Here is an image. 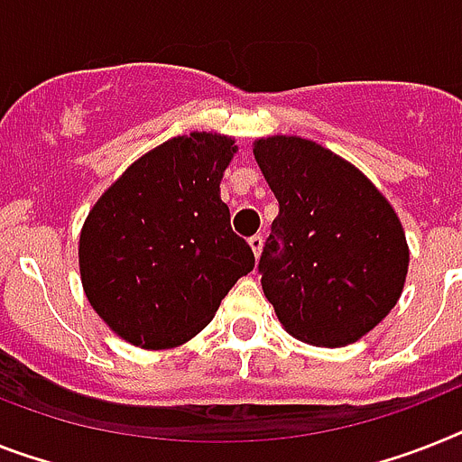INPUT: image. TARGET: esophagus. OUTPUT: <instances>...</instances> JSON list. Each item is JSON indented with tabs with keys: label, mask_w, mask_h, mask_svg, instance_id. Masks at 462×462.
Returning <instances> with one entry per match:
<instances>
[{
	"label": "esophagus",
	"mask_w": 462,
	"mask_h": 462,
	"mask_svg": "<svg viewBox=\"0 0 462 462\" xmlns=\"http://www.w3.org/2000/svg\"><path fill=\"white\" fill-rule=\"evenodd\" d=\"M247 243H250V247H253L254 257H259V254H262V245H264V238H262V236H253Z\"/></svg>",
	"instance_id": "esophagus-1"
}]
</instances>
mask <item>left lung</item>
Listing matches in <instances>:
<instances>
[{
  "label": "left lung",
  "mask_w": 462,
  "mask_h": 462,
  "mask_svg": "<svg viewBox=\"0 0 462 462\" xmlns=\"http://www.w3.org/2000/svg\"><path fill=\"white\" fill-rule=\"evenodd\" d=\"M278 200L259 273L292 337L345 346L390 314L409 273V245L387 198L352 162L300 136L254 143Z\"/></svg>",
  "instance_id": "left-lung-1"
}]
</instances>
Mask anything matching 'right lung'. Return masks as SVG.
Segmentation results:
<instances>
[{"label":"right lung","instance_id":"right-lung-1","mask_svg":"<svg viewBox=\"0 0 462 462\" xmlns=\"http://www.w3.org/2000/svg\"><path fill=\"white\" fill-rule=\"evenodd\" d=\"M234 139L174 136L97 200L79 234L82 288L122 340L184 345L212 321L254 254L231 228L219 184Z\"/></svg>","mask_w":462,"mask_h":462}]
</instances>
